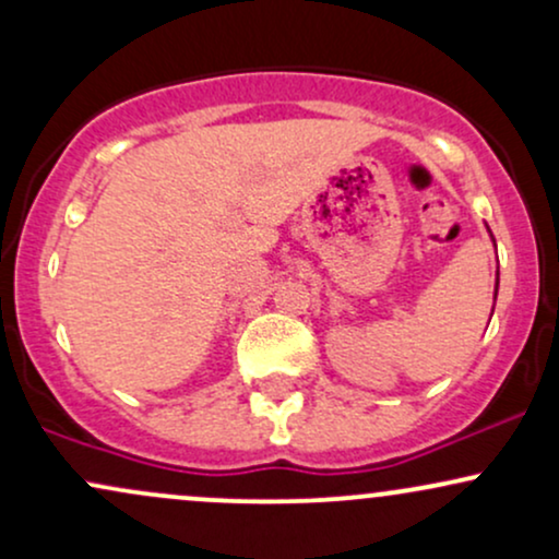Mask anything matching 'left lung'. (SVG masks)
I'll use <instances>...</instances> for the list:
<instances>
[{
	"label": "left lung",
	"instance_id": "obj_1",
	"mask_svg": "<svg viewBox=\"0 0 559 559\" xmlns=\"http://www.w3.org/2000/svg\"><path fill=\"white\" fill-rule=\"evenodd\" d=\"M497 284H499V278H497Z\"/></svg>",
	"mask_w": 559,
	"mask_h": 559
}]
</instances>
